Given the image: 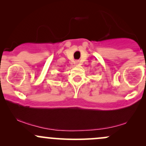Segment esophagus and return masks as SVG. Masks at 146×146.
Returning a JSON list of instances; mask_svg holds the SVG:
<instances>
[{
	"instance_id": "obj_1",
	"label": "esophagus",
	"mask_w": 146,
	"mask_h": 146,
	"mask_svg": "<svg viewBox=\"0 0 146 146\" xmlns=\"http://www.w3.org/2000/svg\"><path fill=\"white\" fill-rule=\"evenodd\" d=\"M75 63H76V65H79V61L76 60V62H75Z\"/></svg>"
}]
</instances>
